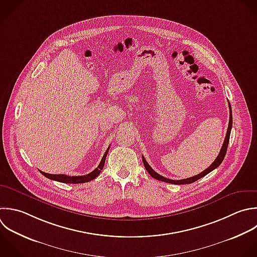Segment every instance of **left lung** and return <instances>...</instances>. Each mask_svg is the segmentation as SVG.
Masks as SVG:
<instances>
[{
    "label": "left lung",
    "mask_w": 257,
    "mask_h": 257,
    "mask_svg": "<svg viewBox=\"0 0 257 257\" xmlns=\"http://www.w3.org/2000/svg\"><path fill=\"white\" fill-rule=\"evenodd\" d=\"M229 124H228V128H227V133H226V137H225V140H224V143H223V146L221 148V151L219 153V155L217 156L216 160L206 169L204 170L202 173L194 176V177H191V178H187V179H182V180H171V179H168V178H165L161 175H159L157 172H155L151 166L147 163L146 159L142 156V159H143V163H144V166L146 168V170L148 171V173L153 177L155 178L156 180H159V181H162V182H166V183H171V184H176V185H184V184H191V183H194L196 182L197 180L203 178L204 176H206L207 174H209L210 172H212L213 170H215L217 167L220 166V164L222 163V161L224 160V157L226 155V152H227V148H228V143H229V138H230V133H231V128H232V110H231V105L229 103Z\"/></svg>",
    "instance_id": "8db88e82"
}]
</instances>
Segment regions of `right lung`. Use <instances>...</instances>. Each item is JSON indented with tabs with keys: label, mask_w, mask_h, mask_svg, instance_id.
I'll return each mask as SVG.
<instances>
[{
	"label": "right lung",
	"mask_w": 257,
	"mask_h": 257,
	"mask_svg": "<svg viewBox=\"0 0 257 257\" xmlns=\"http://www.w3.org/2000/svg\"><path fill=\"white\" fill-rule=\"evenodd\" d=\"M108 150H109V147L107 148L106 152L104 153L98 167L93 170L91 173L87 174V175H84V176H67V175H63V174H59V175H54V174H48V173H44L42 171H40V173L42 175H44L46 178L50 179V180H53V181H57V182H61V183H66V184H79V183H86V182H89L93 179H95L101 172V170L103 169V166H104V163H105V159H106V156H107V153H108Z\"/></svg>",
	"instance_id": "right-lung-1"
}]
</instances>
